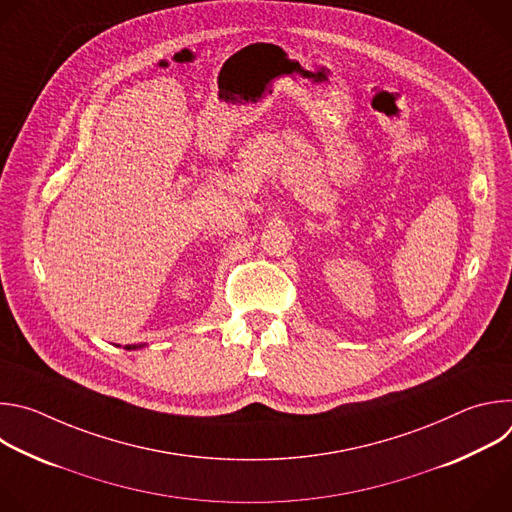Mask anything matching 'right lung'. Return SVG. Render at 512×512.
<instances>
[{
  "label": "right lung",
  "mask_w": 512,
  "mask_h": 512,
  "mask_svg": "<svg viewBox=\"0 0 512 512\" xmlns=\"http://www.w3.org/2000/svg\"><path fill=\"white\" fill-rule=\"evenodd\" d=\"M145 344H127L125 346V350H137V348H143Z\"/></svg>",
  "instance_id": "add662e5"
}]
</instances>
